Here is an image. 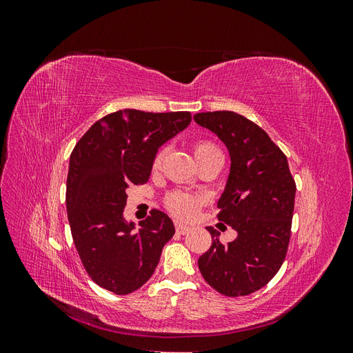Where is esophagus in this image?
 I'll return each instance as SVG.
<instances>
[{
	"mask_svg": "<svg viewBox=\"0 0 353 353\" xmlns=\"http://www.w3.org/2000/svg\"><path fill=\"white\" fill-rule=\"evenodd\" d=\"M175 230L178 234H187L190 231V227L184 225V223H181V222H175Z\"/></svg>",
	"mask_w": 353,
	"mask_h": 353,
	"instance_id": "34e87169",
	"label": "esophagus"
}]
</instances>
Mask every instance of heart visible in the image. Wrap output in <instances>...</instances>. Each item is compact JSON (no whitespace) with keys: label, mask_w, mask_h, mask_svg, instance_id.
<instances>
[{"label":"heart","mask_w":353,"mask_h":353,"mask_svg":"<svg viewBox=\"0 0 353 353\" xmlns=\"http://www.w3.org/2000/svg\"><path fill=\"white\" fill-rule=\"evenodd\" d=\"M216 150L218 148L213 144H210L208 141H200L194 145V156L199 157L201 154H206L209 152H216ZM165 153H166L165 148H160V150L154 154L153 169H157L160 166V163H162ZM165 205H166L168 210L170 213H174L175 216H178L181 219H191L196 215L199 206L201 205V197L183 193V191H174V193L168 194V197L165 199Z\"/></svg>","instance_id":"heart-1"}]
</instances>
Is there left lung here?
I'll return each instance as SVG.
<instances>
[{
	"label": "left lung",
	"mask_w": 353,
	"mask_h": 353,
	"mask_svg": "<svg viewBox=\"0 0 353 353\" xmlns=\"http://www.w3.org/2000/svg\"><path fill=\"white\" fill-rule=\"evenodd\" d=\"M194 121L225 144L231 168L216 218L237 231L222 244L212 234L199 258L209 285L223 296H245L268 284L284 262L290 241L296 184L287 157L262 128L234 112H206Z\"/></svg>",
	"instance_id": "8db88e82"
}]
</instances>
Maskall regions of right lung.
<instances>
[{
	"label": "right lung",
	"mask_w": 353,
	"mask_h": 353,
	"mask_svg": "<svg viewBox=\"0 0 353 353\" xmlns=\"http://www.w3.org/2000/svg\"><path fill=\"white\" fill-rule=\"evenodd\" d=\"M191 122L190 112L125 109L95 122L74 145L66 184L68 219L85 271L114 294L138 290L153 275L175 234L153 209L135 227L126 221V190L150 178L154 154Z\"/></svg>",
	"instance_id": "right-lung-1"
}]
</instances>
